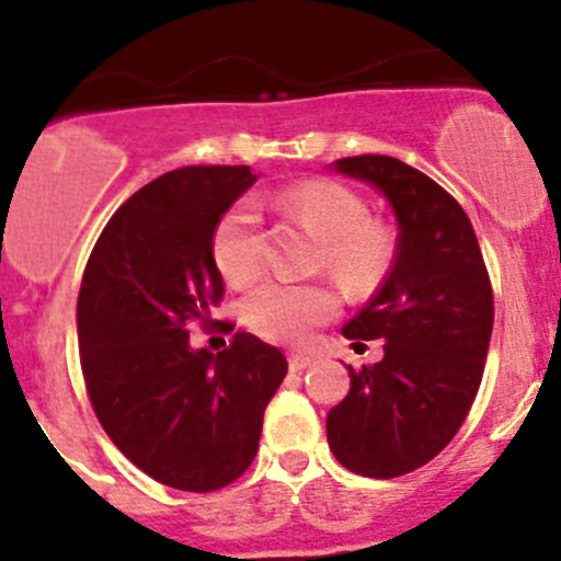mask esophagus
Instances as JSON below:
<instances>
[{"mask_svg":"<svg viewBox=\"0 0 561 561\" xmlns=\"http://www.w3.org/2000/svg\"><path fill=\"white\" fill-rule=\"evenodd\" d=\"M290 371H304L309 369V366H314V358L312 355H301V353H290Z\"/></svg>","mask_w":561,"mask_h":561,"instance_id":"34e87169","label":"esophagus"}]
</instances>
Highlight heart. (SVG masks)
Segmentation results:
<instances>
[{
    "label": "heart",
    "instance_id": "obj_1",
    "mask_svg": "<svg viewBox=\"0 0 561 561\" xmlns=\"http://www.w3.org/2000/svg\"><path fill=\"white\" fill-rule=\"evenodd\" d=\"M282 214L320 239V265L355 296L375 293L388 279L399 252V236L386 219L369 217V206L353 186L336 179H307L276 197ZM211 254L219 274L236 287L252 285L265 271V236L254 201L233 203L217 222ZM339 312L333 287L265 282L244 304V320L271 342L307 344Z\"/></svg>",
    "mask_w": 561,
    "mask_h": 561
}]
</instances>
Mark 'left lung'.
Wrapping results in <instances>:
<instances>
[{
  "mask_svg": "<svg viewBox=\"0 0 561 561\" xmlns=\"http://www.w3.org/2000/svg\"><path fill=\"white\" fill-rule=\"evenodd\" d=\"M393 206L399 252L388 279L342 333L382 339L386 358L350 369L328 412V445L364 478H399L432 461L467 421L483 380L494 293L472 222L450 192L396 157L336 160Z\"/></svg>",
  "mask_w": 561,
  "mask_h": 561,
  "instance_id": "8db88e82",
  "label": "left lung"
}]
</instances>
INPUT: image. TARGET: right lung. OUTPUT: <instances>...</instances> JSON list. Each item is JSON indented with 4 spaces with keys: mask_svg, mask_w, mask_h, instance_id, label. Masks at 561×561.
<instances>
[{
    "mask_svg": "<svg viewBox=\"0 0 561 561\" xmlns=\"http://www.w3.org/2000/svg\"><path fill=\"white\" fill-rule=\"evenodd\" d=\"M257 175L190 165L135 192L107 219L78 293V350L94 415L157 483L217 491L257 456L263 412L287 358L252 333L222 353L190 347L225 296L211 254L222 214ZM230 333L233 322H219Z\"/></svg>",
    "mask_w": 561,
    "mask_h": 561,
    "instance_id": "obj_1",
    "label": "right lung"
}]
</instances>
